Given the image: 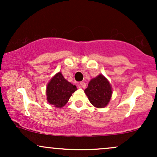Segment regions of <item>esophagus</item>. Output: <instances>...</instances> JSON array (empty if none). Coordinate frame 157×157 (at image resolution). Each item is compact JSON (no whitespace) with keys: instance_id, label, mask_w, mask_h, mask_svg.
I'll use <instances>...</instances> for the list:
<instances>
[{"instance_id":"esophagus-1","label":"esophagus","mask_w":157,"mask_h":157,"mask_svg":"<svg viewBox=\"0 0 157 157\" xmlns=\"http://www.w3.org/2000/svg\"><path fill=\"white\" fill-rule=\"evenodd\" d=\"M86 86V85L84 82H80V85H79V87H80V88H85Z\"/></svg>"}]
</instances>
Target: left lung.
Returning a JSON list of instances; mask_svg holds the SVG:
<instances>
[{
    "label": "left lung",
    "instance_id": "1",
    "mask_svg": "<svg viewBox=\"0 0 157 157\" xmlns=\"http://www.w3.org/2000/svg\"><path fill=\"white\" fill-rule=\"evenodd\" d=\"M90 102L97 108H104L109 104L112 94L111 86L107 79L100 75L89 82L85 89Z\"/></svg>",
    "mask_w": 157,
    "mask_h": 157
}]
</instances>
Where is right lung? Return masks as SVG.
Here are the masks:
<instances>
[{"instance_id":"add662e5","label":"right lung","mask_w":157,"mask_h":157,"mask_svg":"<svg viewBox=\"0 0 157 157\" xmlns=\"http://www.w3.org/2000/svg\"><path fill=\"white\" fill-rule=\"evenodd\" d=\"M77 87L68 82L60 72L52 78L46 88L47 100L52 105L61 108L66 105Z\"/></svg>"}]
</instances>
